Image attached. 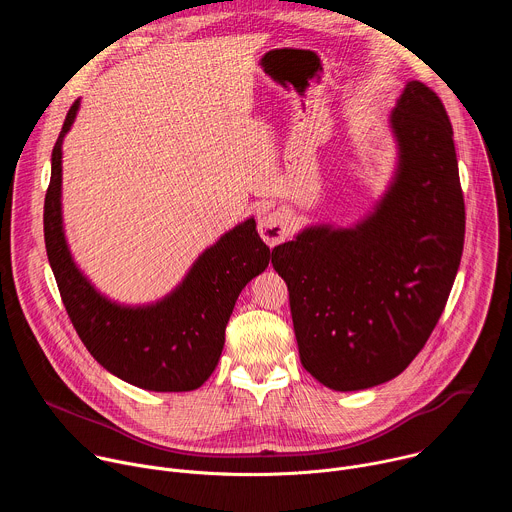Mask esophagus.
I'll list each match as a JSON object with an SVG mask.
<instances>
[{"mask_svg":"<svg viewBox=\"0 0 512 512\" xmlns=\"http://www.w3.org/2000/svg\"><path fill=\"white\" fill-rule=\"evenodd\" d=\"M289 218L291 216L287 210H273L259 218V235L269 247H275L287 239Z\"/></svg>","mask_w":512,"mask_h":512,"instance_id":"34e87169","label":"esophagus"}]
</instances>
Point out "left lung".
I'll return each instance as SVG.
<instances>
[{"mask_svg":"<svg viewBox=\"0 0 512 512\" xmlns=\"http://www.w3.org/2000/svg\"><path fill=\"white\" fill-rule=\"evenodd\" d=\"M389 127L397 162L350 227L308 225L273 249L304 369L334 391L401 375L440 320L464 249L454 131L429 87L407 81Z\"/></svg>","mask_w":512,"mask_h":512,"instance_id":"left-lung-1","label":"left lung"}]
</instances>
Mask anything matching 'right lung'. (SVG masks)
Masks as SVG:
<instances>
[{"mask_svg":"<svg viewBox=\"0 0 512 512\" xmlns=\"http://www.w3.org/2000/svg\"><path fill=\"white\" fill-rule=\"evenodd\" d=\"M79 109L81 99L68 109L54 143L44 200L46 253L68 318L117 379L156 393L194 391L216 369L243 287L265 271L273 253L251 216L204 249L162 300L127 306L101 294L72 257L62 221V141Z\"/></svg>","mask_w":512,"mask_h":512,"instance_id":"1","label":"right lung"}]
</instances>
